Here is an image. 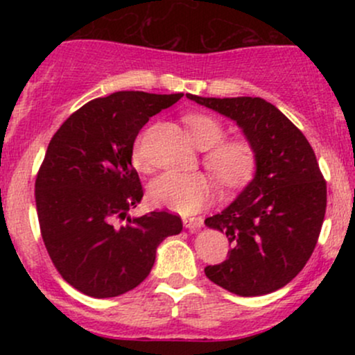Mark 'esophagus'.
I'll return each instance as SVG.
<instances>
[{"label": "esophagus", "mask_w": 355, "mask_h": 355, "mask_svg": "<svg viewBox=\"0 0 355 355\" xmlns=\"http://www.w3.org/2000/svg\"><path fill=\"white\" fill-rule=\"evenodd\" d=\"M183 225H185V229H189L190 232H197L203 227V218L202 217L183 218Z\"/></svg>", "instance_id": "obj_1"}]
</instances>
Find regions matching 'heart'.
<instances>
[{
  "mask_svg": "<svg viewBox=\"0 0 355 355\" xmlns=\"http://www.w3.org/2000/svg\"><path fill=\"white\" fill-rule=\"evenodd\" d=\"M185 125L198 148L207 150L203 164L229 189H240L254 178L257 157L254 148L242 140H223L225 128L217 118L205 113H189ZM137 170L148 172L150 162L144 138H138L132 152ZM217 193L214 178L205 173L166 172L150 183L148 195L155 205L178 214H195L209 205Z\"/></svg>",
  "mask_w": 355,
  "mask_h": 355,
  "instance_id": "1",
  "label": "heart"
}]
</instances>
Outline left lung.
<instances>
[{"label": "left lung", "instance_id": "obj_1", "mask_svg": "<svg viewBox=\"0 0 355 355\" xmlns=\"http://www.w3.org/2000/svg\"><path fill=\"white\" fill-rule=\"evenodd\" d=\"M187 98L237 121L257 157L255 177L205 225L227 235L229 255L205 275L242 297L266 295L302 270L317 245L327 185L304 133L263 98Z\"/></svg>", "mask_w": 355, "mask_h": 355}]
</instances>
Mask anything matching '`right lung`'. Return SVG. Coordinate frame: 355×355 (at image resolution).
Wrapping results in <instances>:
<instances>
[{
	"instance_id": "right-lung-1",
	"label": "right lung",
	"mask_w": 355,
	"mask_h": 355,
	"mask_svg": "<svg viewBox=\"0 0 355 355\" xmlns=\"http://www.w3.org/2000/svg\"><path fill=\"white\" fill-rule=\"evenodd\" d=\"M182 96L116 92L95 98L48 145L35 183L40 229L53 266L85 295L108 299L135 288L152 270L157 247L182 232V218L168 211L128 217L144 197L132 165L135 138Z\"/></svg>"
}]
</instances>
